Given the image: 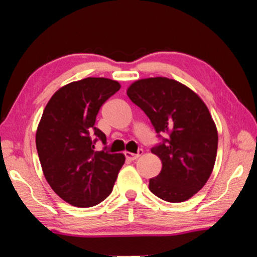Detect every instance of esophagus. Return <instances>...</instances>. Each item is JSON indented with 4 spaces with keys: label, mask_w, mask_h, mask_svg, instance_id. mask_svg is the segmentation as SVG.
Wrapping results in <instances>:
<instances>
[{
    "label": "esophagus",
    "mask_w": 257,
    "mask_h": 257,
    "mask_svg": "<svg viewBox=\"0 0 257 257\" xmlns=\"http://www.w3.org/2000/svg\"><path fill=\"white\" fill-rule=\"evenodd\" d=\"M143 153H144L143 150H139L138 153H137V154L136 153H131V152H125V157H126V159H127V160L133 161V160L138 159V158L142 156Z\"/></svg>",
    "instance_id": "obj_1"
}]
</instances>
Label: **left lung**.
<instances>
[{
	"label": "left lung",
	"instance_id": "8db88e82",
	"mask_svg": "<svg viewBox=\"0 0 257 257\" xmlns=\"http://www.w3.org/2000/svg\"><path fill=\"white\" fill-rule=\"evenodd\" d=\"M126 93L157 133L168 135L151 150L163 167L150 179V191L168 202L191 199L205 186L216 159L219 137L208 107L188 86L166 77L136 80Z\"/></svg>",
	"mask_w": 257,
	"mask_h": 257
}]
</instances>
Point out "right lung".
<instances>
[{
	"mask_svg": "<svg viewBox=\"0 0 257 257\" xmlns=\"http://www.w3.org/2000/svg\"><path fill=\"white\" fill-rule=\"evenodd\" d=\"M120 89L117 80L89 77L62 86L48 101L37 126L36 149L48 184L75 207H92L111 194L125 163L122 153L96 151L98 111Z\"/></svg>",
	"mask_w": 257,
	"mask_h": 257,
	"instance_id": "obj_1",
	"label": "right lung"
}]
</instances>
